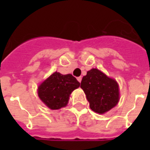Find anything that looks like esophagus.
<instances>
[{
  "label": "esophagus",
  "instance_id": "esophagus-1",
  "mask_svg": "<svg viewBox=\"0 0 150 150\" xmlns=\"http://www.w3.org/2000/svg\"><path fill=\"white\" fill-rule=\"evenodd\" d=\"M77 79H78V81H79V82H81V81H82V77H81V76H80V77H78Z\"/></svg>",
  "mask_w": 150,
  "mask_h": 150
}]
</instances>
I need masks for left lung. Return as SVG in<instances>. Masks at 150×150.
I'll use <instances>...</instances> for the list:
<instances>
[{
  "label": "left lung",
  "instance_id": "8db88e82",
  "mask_svg": "<svg viewBox=\"0 0 150 150\" xmlns=\"http://www.w3.org/2000/svg\"><path fill=\"white\" fill-rule=\"evenodd\" d=\"M89 107L96 113L104 114L117 104L119 87L116 80L107 77L97 68L87 71L81 82Z\"/></svg>",
  "mask_w": 150,
  "mask_h": 150
}]
</instances>
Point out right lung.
Masks as SVG:
<instances>
[{
    "instance_id": "1",
    "label": "right lung",
    "mask_w": 150,
    "mask_h": 150,
    "mask_svg": "<svg viewBox=\"0 0 150 150\" xmlns=\"http://www.w3.org/2000/svg\"><path fill=\"white\" fill-rule=\"evenodd\" d=\"M80 86L72 75L53 73L38 87V96L50 109L58 110L68 104L70 94Z\"/></svg>"
}]
</instances>
